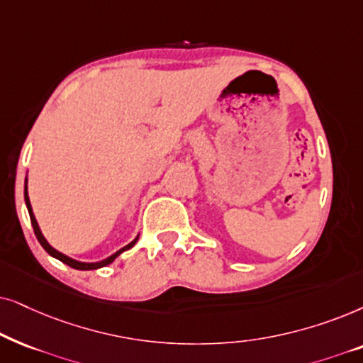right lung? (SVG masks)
<instances>
[{"label":"right lung","mask_w":363,"mask_h":363,"mask_svg":"<svg viewBox=\"0 0 363 363\" xmlns=\"http://www.w3.org/2000/svg\"><path fill=\"white\" fill-rule=\"evenodd\" d=\"M24 202H26V207H28V212H30V219H31V224H33V229H35V234H36V239L40 240V244L43 245V249L46 250L48 254L50 255H52V257L55 259H57V260H61V262H65L66 265H69V267H72V269H77V270H94V269H99V267H104V265H108V264H111L113 262V260L118 257L119 254H123L124 250H128V249H131L134 244L138 242V238L133 240V242H129L128 245H124L123 249H119L118 252H114L113 255H109L108 259H104V260H99V262H79V260H74V259H71V257H67V255H65V254H61L60 250H56L55 247H51L50 245V242H48V240L45 239V235H43V232H41V229H40V225H38V222H36V217H35V214H33V209H31V202H30V197H28V187L24 186Z\"/></svg>","instance_id":"obj_1"}]
</instances>
